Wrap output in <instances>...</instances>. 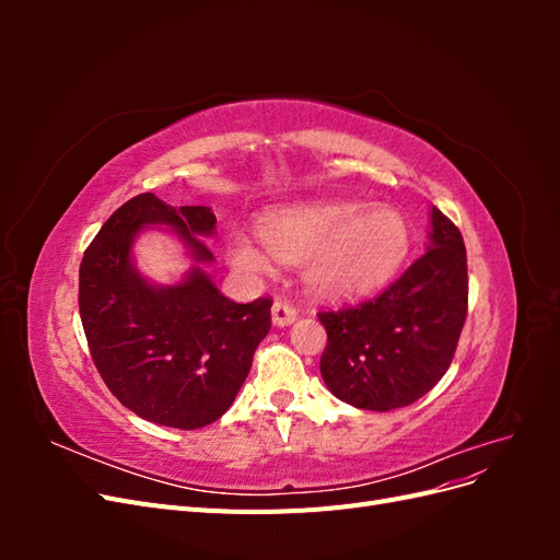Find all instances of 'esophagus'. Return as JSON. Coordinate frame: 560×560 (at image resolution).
<instances>
[{
	"label": "esophagus",
	"mask_w": 560,
	"mask_h": 560,
	"mask_svg": "<svg viewBox=\"0 0 560 560\" xmlns=\"http://www.w3.org/2000/svg\"><path fill=\"white\" fill-rule=\"evenodd\" d=\"M299 317V308L294 306V303L284 301V299H278L273 303V322L278 327H287L292 325V322Z\"/></svg>",
	"instance_id": "obj_1"
}]
</instances>
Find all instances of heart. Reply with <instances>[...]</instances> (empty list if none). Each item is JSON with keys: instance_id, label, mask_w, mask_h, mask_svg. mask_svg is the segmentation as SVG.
<instances>
[{"instance_id": "obj_1", "label": "heart", "mask_w": 560, "mask_h": 560, "mask_svg": "<svg viewBox=\"0 0 560 560\" xmlns=\"http://www.w3.org/2000/svg\"><path fill=\"white\" fill-rule=\"evenodd\" d=\"M261 241L245 233L229 241L231 261L264 273L270 257L303 264L315 292L327 296H358L376 290L409 254V224L395 208L362 206L354 200L311 202L268 212L261 219Z\"/></svg>"}]
</instances>
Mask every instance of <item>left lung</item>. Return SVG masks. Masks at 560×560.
<instances>
[{
    "instance_id": "obj_1",
    "label": "left lung",
    "mask_w": 560,
    "mask_h": 560,
    "mask_svg": "<svg viewBox=\"0 0 560 560\" xmlns=\"http://www.w3.org/2000/svg\"><path fill=\"white\" fill-rule=\"evenodd\" d=\"M432 247L385 290L317 317L327 329L319 374L331 395L366 411L409 406L442 381L467 317L463 233L432 208Z\"/></svg>"
}]
</instances>
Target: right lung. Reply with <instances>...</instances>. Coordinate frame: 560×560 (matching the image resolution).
<instances>
[{"instance_id": "obj_1", "label": "right lung", "mask_w": 560, "mask_h": 560, "mask_svg": "<svg viewBox=\"0 0 560 560\" xmlns=\"http://www.w3.org/2000/svg\"><path fill=\"white\" fill-rule=\"evenodd\" d=\"M214 222L210 208L175 210L140 194L81 259L79 313L95 369L126 409L156 425L198 430L222 418L270 329V296L235 303L202 270L177 287H151L132 268L130 245L144 224L173 226L198 261H212L200 235H212Z\"/></svg>"}]
</instances>
